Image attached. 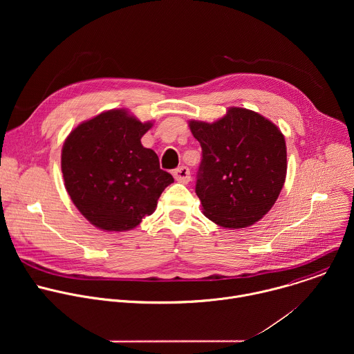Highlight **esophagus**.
Masks as SVG:
<instances>
[{
	"mask_svg": "<svg viewBox=\"0 0 354 354\" xmlns=\"http://www.w3.org/2000/svg\"><path fill=\"white\" fill-rule=\"evenodd\" d=\"M172 175H174L175 180L179 182V183H187V182L190 180V171H189L187 167H183V165L179 167V168H176V169L172 172Z\"/></svg>",
	"mask_w": 354,
	"mask_h": 354,
	"instance_id": "1",
	"label": "esophagus"
}]
</instances>
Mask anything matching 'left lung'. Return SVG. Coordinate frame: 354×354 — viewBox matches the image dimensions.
<instances>
[{"label": "left lung", "instance_id": "1", "mask_svg": "<svg viewBox=\"0 0 354 354\" xmlns=\"http://www.w3.org/2000/svg\"><path fill=\"white\" fill-rule=\"evenodd\" d=\"M201 145L196 194L205 216L224 228L259 221L276 203L287 174L283 133L262 115L230 108L214 123L189 122Z\"/></svg>", "mask_w": 354, "mask_h": 354}]
</instances>
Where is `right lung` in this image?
<instances>
[{
    "label": "right lung",
    "mask_w": 354,
    "mask_h": 354,
    "mask_svg": "<svg viewBox=\"0 0 354 354\" xmlns=\"http://www.w3.org/2000/svg\"><path fill=\"white\" fill-rule=\"evenodd\" d=\"M153 123L112 109L78 124L62 149L66 189L80 213L104 231H129L153 214L174 182L141 144Z\"/></svg>",
    "instance_id": "right-lung-1"
}]
</instances>
